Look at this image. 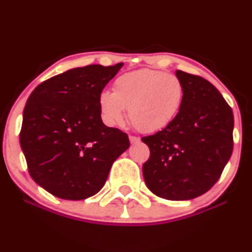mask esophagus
Instances as JSON below:
<instances>
[{
  "label": "esophagus",
  "mask_w": 252,
  "mask_h": 252,
  "mask_svg": "<svg viewBox=\"0 0 252 252\" xmlns=\"http://www.w3.org/2000/svg\"><path fill=\"white\" fill-rule=\"evenodd\" d=\"M129 140H130V143L132 144H136L140 142V137H136V136H129Z\"/></svg>",
  "instance_id": "34e87169"
}]
</instances>
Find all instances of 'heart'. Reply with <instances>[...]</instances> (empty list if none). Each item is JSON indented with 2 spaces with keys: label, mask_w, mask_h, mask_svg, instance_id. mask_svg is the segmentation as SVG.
Masks as SVG:
<instances>
[{
  "label": "heart",
  "mask_w": 252,
  "mask_h": 252,
  "mask_svg": "<svg viewBox=\"0 0 252 252\" xmlns=\"http://www.w3.org/2000/svg\"><path fill=\"white\" fill-rule=\"evenodd\" d=\"M184 100V85L174 74L142 68L121 74L112 85V94L98 96L100 116L108 126L120 124L128 109L130 122L141 132L166 128L178 115Z\"/></svg>",
  "instance_id": "heart-1"
}]
</instances>
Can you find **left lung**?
Instances as JSON below:
<instances>
[{"label": "left lung", "instance_id": "left-lung-1", "mask_svg": "<svg viewBox=\"0 0 252 252\" xmlns=\"http://www.w3.org/2000/svg\"><path fill=\"white\" fill-rule=\"evenodd\" d=\"M184 100L174 120L142 137L150 156L143 164L147 187L167 200H189L218 181L232 154L233 114L204 78L178 70Z\"/></svg>", "mask_w": 252, "mask_h": 252}]
</instances>
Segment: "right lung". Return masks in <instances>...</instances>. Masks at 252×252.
<instances>
[{"label":"right lung","mask_w":252,"mask_h":252,"mask_svg":"<svg viewBox=\"0 0 252 252\" xmlns=\"http://www.w3.org/2000/svg\"><path fill=\"white\" fill-rule=\"evenodd\" d=\"M123 63L68 70L37 85L24 110L20 146L34 181L66 200L102 189L128 135L103 123L98 96Z\"/></svg>","instance_id":"1"}]
</instances>
